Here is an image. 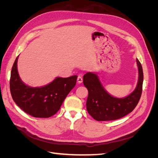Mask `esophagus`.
<instances>
[{
    "label": "esophagus",
    "instance_id": "obj_1",
    "mask_svg": "<svg viewBox=\"0 0 158 158\" xmlns=\"http://www.w3.org/2000/svg\"><path fill=\"white\" fill-rule=\"evenodd\" d=\"M77 81H78V83H79V84L82 83L83 82V78H82V76H79L78 77V78H77Z\"/></svg>",
    "mask_w": 158,
    "mask_h": 158
}]
</instances>
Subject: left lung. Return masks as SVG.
<instances>
[{
  "label": "left lung",
  "instance_id": "obj_1",
  "mask_svg": "<svg viewBox=\"0 0 158 158\" xmlns=\"http://www.w3.org/2000/svg\"><path fill=\"white\" fill-rule=\"evenodd\" d=\"M136 63L138 69L136 87L131 94L123 98H117L110 95L100 82L96 73H87L84 74L83 83L88 90L87 111L95 120H117L126 116L136 107L141 97L144 80L142 65L138 59Z\"/></svg>",
  "mask_w": 158,
  "mask_h": 158
}]
</instances>
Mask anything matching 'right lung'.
<instances>
[{"instance_id":"right-lung-1","label":"right lung","mask_w":158,"mask_h":158,"mask_svg":"<svg viewBox=\"0 0 158 158\" xmlns=\"http://www.w3.org/2000/svg\"><path fill=\"white\" fill-rule=\"evenodd\" d=\"M16 59L11 70L10 89L12 99L26 113L37 118L50 117L59 111L66 97L74 88L78 76L56 77L44 86L30 87L18 74Z\"/></svg>"}]
</instances>
